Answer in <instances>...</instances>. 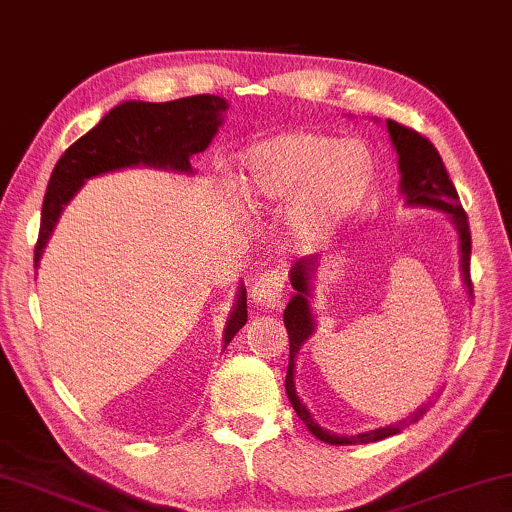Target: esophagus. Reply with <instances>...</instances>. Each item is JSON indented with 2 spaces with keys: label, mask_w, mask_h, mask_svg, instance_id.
Masks as SVG:
<instances>
[{
  "label": "esophagus",
  "mask_w": 512,
  "mask_h": 512,
  "mask_svg": "<svg viewBox=\"0 0 512 512\" xmlns=\"http://www.w3.org/2000/svg\"><path fill=\"white\" fill-rule=\"evenodd\" d=\"M282 294H285V273L280 269L262 273V276L255 278L253 287H250V299L264 310H278Z\"/></svg>",
  "instance_id": "esophagus-1"
}]
</instances>
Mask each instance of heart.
I'll list each match as a JSON object with an SVG mask.
<instances>
[{"label": "heart", "mask_w": 512, "mask_h": 512, "mask_svg": "<svg viewBox=\"0 0 512 512\" xmlns=\"http://www.w3.org/2000/svg\"><path fill=\"white\" fill-rule=\"evenodd\" d=\"M375 172V156L365 142L294 131L243 151L234 190L248 209L289 204L287 225L296 239L319 241L361 209Z\"/></svg>", "instance_id": "b5f03b06"}]
</instances>
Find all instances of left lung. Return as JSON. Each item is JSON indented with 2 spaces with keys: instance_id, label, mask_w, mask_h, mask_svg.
<instances>
[{
  "instance_id": "obj_1",
  "label": "left lung",
  "mask_w": 512,
  "mask_h": 512,
  "mask_svg": "<svg viewBox=\"0 0 512 512\" xmlns=\"http://www.w3.org/2000/svg\"><path fill=\"white\" fill-rule=\"evenodd\" d=\"M386 128H388V135H391L395 151H398L400 190L404 200H407V204H416V207H432V209L446 211L448 216H451L457 236H460L462 280L471 294L469 220L460 204V197H457L453 181L448 177L444 160H441L439 151L434 149V144L421 133L411 131V128L402 126L393 119L386 121ZM317 266H319V255H310V257L299 259V262L292 266V271H289V282H292L296 294L292 296V301L287 303L285 315H282L287 326V335H289V365H287V377H285L287 398L292 402V407L296 414H299L301 421L308 425V430L315 434L319 441H326V444H335V446L372 444V441L393 437V434L402 432L407 425L416 423L418 418L425 414L427 407H421L416 414H411L409 418H404V421L395 425H386V427H379V430L354 434V437H340V434L324 430V427H319L315 421H312L310 411L305 409V404L299 400V395H296V388H294L296 354H299L303 342L315 333V317H312V310H310V296H312V276L317 273Z\"/></svg>"
}]
</instances>
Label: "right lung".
Here are the masks:
<instances>
[{"label":"right lung","mask_w":512,"mask_h":512,"mask_svg":"<svg viewBox=\"0 0 512 512\" xmlns=\"http://www.w3.org/2000/svg\"><path fill=\"white\" fill-rule=\"evenodd\" d=\"M225 110V98L211 94L188 96L170 103L126 101L112 108L87 135L64 151L52 170L34 248L36 266L61 211L73 200L82 183L91 177L137 165L193 172L190 158L209 147L218 126L223 124ZM246 322V287H239L234 310L227 319L225 345H230Z\"/></svg>","instance_id":"right-lung-1"}]
</instances>
